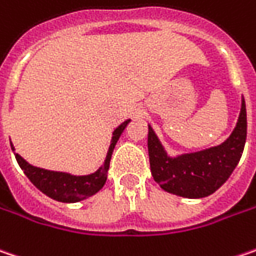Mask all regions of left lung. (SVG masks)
I'll use <instances>...</instances> for the list:
<instances>
[{
  "instance_id": "left-lung-1",
  "label": "left lung",
  "mask_w": 256,
  "mask_h": 256,
  "mask_svg": "<svg viewBox=\"0 0 256 256\" xmlns=\"http://www.w3.org/2000/svg\"><path fill=\"white\" fill-rule=\"evenodd\" d=\"M246 141V106L242 108L236 126L220 146L198 152L168 157L156 132L148 125V156L154 180L162 190L188 198L214 193L235 170Z\"/></svg>"
}]
</instances>
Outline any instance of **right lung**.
Here are the masks:
<instances>
[{
  "mask_svg": "<svg viewBox=\"0 0 256 256\" xmlns=\"http://www.w3.org/2000/svg\"><path fill=\"white\" fill-rule=\"evenodd\" d=\"M128 122L130 120L122 122L121 125L114 131L110 147H109L108 156H106L104 166L99 167V170H96L92 174H88V176H72L69 172H50V170H44L40 167H34L17 152H14V154H16V158H17V162L21 167V170H24V174L28 177V180L40 192H43L46 196L54 198L58 202H63V203L80 202L84 198L94 196L105 184L106 177H108L109 161L112 157V151L115 148L116 141L120 140V136L124 132L125 126L128 125ZM11 148L14 151L12 146Z\"/></svg>",
  "mask_w": 256,
  "mask_h": 256,
  "instance_id": "add662e5",
  "label": "right lung"
}]
</instances>
